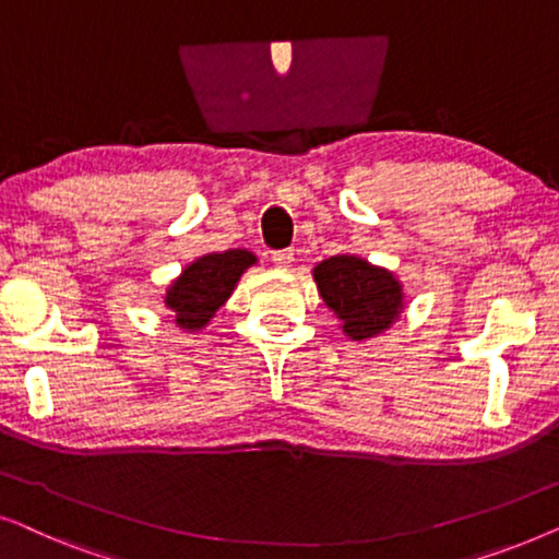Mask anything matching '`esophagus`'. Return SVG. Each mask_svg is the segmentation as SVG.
I'll list each match as a JSON object with an SVG mask.
<instances>
[{
	"label": "esophagus",
	"mask_w": 559,
	"mask_h": 559,
	"mask_svg": "<svg viewBox=\"0 0 559 559\" xmlns=\"http://www.w3.org/2000/svg\"><path fill=\"white\" fill-rule=\"evenodd\" d=\"M272 262L282 266V270H287L289 264H293V249H282V251H274L272 254Z\"/></svg>",
	"instance_id": "esophagus-1"
}]
</instances>
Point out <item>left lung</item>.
<instances>
[{"label":"left lung","mask_w":559,"mask_h":559,"mask_svg":"<svg viewBox=\"0 0 559 559\" xmlns=\"http://www.w3.org/2000/svg\"><path fill=\"white\" fill-rule=\"evenodd\" d=\"M318 293L341 320L350 341H366L384 333L404 310L402 282L384 266L361 257L338 254L323 259L316 270Z\"/></svg>","instance_id":"8db88e82"}]
</instances>
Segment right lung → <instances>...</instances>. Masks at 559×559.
<instances>
[{"mask_svg":"<svg viewBox=\"0 0 559 559\" xmlns=\"http://www.w3.org/2000/svg\"><path fill=\"white\" fill-rule=\"evenodd\" d=\"M257 264V257L247 249H228L216 254L198 257L188 264L178 280L167 287L165 308L175 316L182 331H201L211 323L216 310L231 297L241 274Z\"/></svg>","mask_w":559,"mask_h":559,"instance_id":"right-lung-1","label":"right lung"}]
</instances>
